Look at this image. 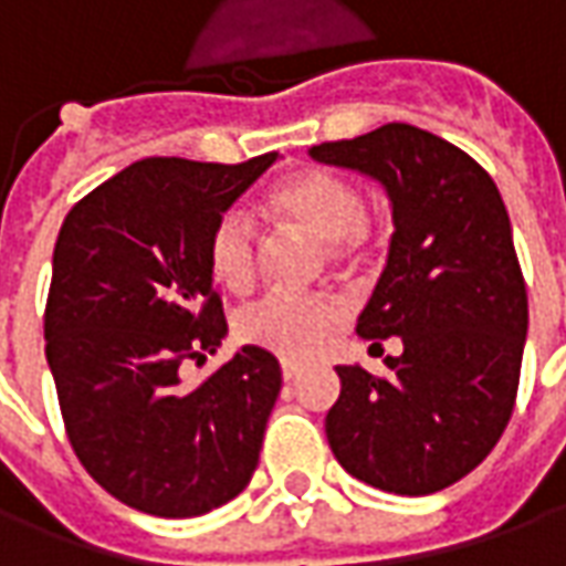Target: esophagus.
<instances>
[{
    "label": "esophagus",
    "mask_w": 566,
    "mask_h": 566,
    "mask_svg": "<svg viewBox=\"0 0 566 566\" xmlns=\"http://www.w3.org/2000/svg\"><path fill=\"white\" fill-rule=\"evenodd\" d=\"M296 376H300V367H296V364H291V360H284V364H282V379L294 381Z\"/></svg>",
    "instance_id": "34e87169"
}]
</instances>
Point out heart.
Listing matches in <instances>:
<instances>
[{
	"mask_svg": "<svg viewBox=\"0 0 566 566\" xmlns=\"http://www.w3.org/2000/svg\"><path fill=\"white\" fill-rule=\"evenodd\" d=\"M270 211L300 233L321 239L333 266H357L369 254L373 227L360 187L327 169H303L270 190ZM209 272L230 294H245L258 282L260 233L245 211L230 209L209 233ZM339 306L321 294H266L235 315L242 343L303 360L318 352L339 324Z\"/></svg>",
	"mask_w": 566,
	"mask_h": 566,
	"instance_id": "b5f03b06",
	"label": "heart"
}]
</instances>
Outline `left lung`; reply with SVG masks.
Returning <instances> with one entry per match:
<instances>
[{
	"instance_id": "left-lung-1",
	"label": "left lung",
	"mask_w": 566,
	"mask_h": 566,
	"mask_svg": "<svg viewBox=\"0 0 566 566\" xmlns=\"http://www.w3.org/2000/svg\"><path fill=\"white\" fill-rule=\"evenodd\" d=\"M308 157L388 190V266L357 333L373 348L403 339L385 376L336 367L327 442L345 473L379 491H442L491 454L518 394L527 287L503 197L470 154L409 124L324 142Z\"/></svg>"
}]
</instances>
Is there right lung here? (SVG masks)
<instances>
[{
	"label": "right lung",
	"mask_w": 566,
	"mask_h": 566,
	"mask_svg": "<svg viewBox=\"0 0 566 566\" xmlns=\"http://www.w3.org/2000/svg\"><path fill=\"white\" fill-rule=\"evenodd\" d=\"M275 160V150L235 166L148 157L60 227L44 355L78 461L133 510L206 515L258 470L279 360L245 345L197 388L181 364L206 360L227 336L211 227Z\"/></svg>",
	"instance_id": "obj_1"
}]
</instances>
